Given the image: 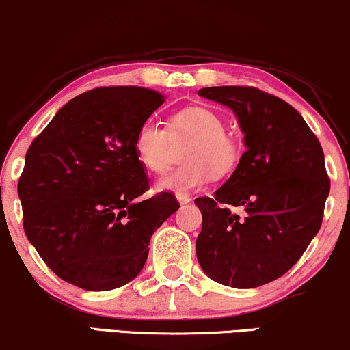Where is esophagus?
I'll return each instance as SVG.
<instances>
[{
	"instance_id": "obj_1",
	"label": "esophagus",
	"mask_w": 350,
	"mask_h": 350,
	"mask_svg": "<svg viewBox=\"0 0 350 350\" xmlns=\"http://www.w3.org/2000/svg\"><path fill=\"white\" fill-rule=\"evenodd\" d=\"M176 200H178L180 204H189L191 202V198L187 195H176Z\"/></svg>"
}]
</instances>
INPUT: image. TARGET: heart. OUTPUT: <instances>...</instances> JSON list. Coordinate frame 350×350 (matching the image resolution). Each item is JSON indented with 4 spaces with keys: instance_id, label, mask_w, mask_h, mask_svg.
<instances>
[{
    "instance_id": "obj_1",
    "label": "heart",
    "mask_w": 350,
    "mask_h": 350,
    "mask_svg": "<svg viewBox=\"0 0 350 350\" xmlns=\"http://www.w3.org/2000/svg\"><path fill=\"white\" fill-rule=\"evenodd\" d=\"M224 128L222 116L206 107H189L174 115L168 124L170 136H189L191 141L183 150V165L163 175L157 188L188 195L206 187L214 174H230L241 157V142ZM168 133L154 118H148L133 137L136 159L154 174H162L168 165Z\"/></svg>"
}]
</instances>
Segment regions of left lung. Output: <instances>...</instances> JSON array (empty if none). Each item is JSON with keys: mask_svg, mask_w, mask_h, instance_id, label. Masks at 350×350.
I'll list each match as a JSON object with an SVG mask.
<instances>
[{"mask_svg": "<svg viewBox=\"0 0 350 350\" xmlns=\"http://www.w3.org/2000/svg\"><path fill=\"white\" fill-rule=\"evenodd\" d=\"M198 94L234 110L247 148L214 198L195 200L202 214L198 261L222 286H265L286 274L320 230L329 195L325 154L282 98L243 85Z\"/></svg>", "mask_w": 350, "mask_h": 350, "instance_id": "left-lung-1", "label": "left lung"}]
</instances>
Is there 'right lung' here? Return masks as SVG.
<instances>
[{
	"label": "right lung",
	"mask_w": 350,
	"mask_h": 350,
	"mask_svg": "<svg viewBox=\"0 0 350 350\" xmlns=\"http://www.w3.org/2000/svg\"><path fill=\"white\" fill-rule=\"evenodd\" d=\"M163 98L135 85L89 90L62 107L25 154L24 232L72 286L111 291L135 279L150 237L180 208L167 191L139 200L149 180L133 137Z\"/></svg>",
	"instance_id": "obj_1"
}]
</instances>
